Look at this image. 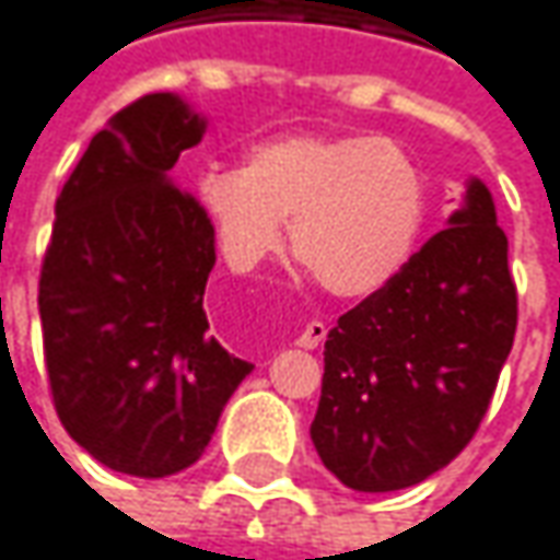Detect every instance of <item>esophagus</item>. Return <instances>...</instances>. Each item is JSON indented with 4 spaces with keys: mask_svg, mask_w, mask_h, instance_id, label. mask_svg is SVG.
I'll return each mask as SVG.
<instances>
[{
    "mask_svg": "<svg viewBox=\"0 0 560 560\" xmlns=\"http://www.w3.org/2000/svg\"><path fill=\"white\" fill-rule=\"evenodd\" d=\"M326 335H328V328L323 326V323H310V326L298 335V348H304V351H313V348H319L323 341H326Z\"/></svg>",
    "mask_w": 560,
    "mask_h": 560,
    "instance_id": "1",
    "label": "esophagus"
}]
</instances>
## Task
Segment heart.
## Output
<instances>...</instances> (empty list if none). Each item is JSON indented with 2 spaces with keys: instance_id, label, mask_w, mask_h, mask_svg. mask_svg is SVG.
<instances>
[{
  "instance_id": "obj_1",
  "label": "heart",
  "mask_w": 560,
  "mask_h": 560,
  "mask_svg": "<svg viewBox=\"0 0 560 560\" xmlns=\"http://www.w3.org/2000/svg\"><path fill=\"white\" fill-rule=\"evenodd\" d=\"M219 250L234 269L291 256L335 298H370L410 259L425 184L395 140L294 131L254 143L244 165H207L194 182Z\"/></svg>"
}]
</instances>
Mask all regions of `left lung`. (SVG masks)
<instances>
[{"instance_id":"obj_1","label":"left lung","mask_w":560,"mask_h":560,"mask_svg":"<svg viewBox=\"0 0 560 560\" xmlns=\"http://www.w3.org/2000/svg\"><path fill=\"white\" fill-rule=\"evenodd\" d=\"M517 291L489 187L326 338L310 439L353 492L417 486L467 448L514 345Z\"/></svg>"}]
</instances>
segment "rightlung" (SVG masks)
<instances>
[{
    "instance_id": "right-lung-1",
    "label": "right lung",
    "mask_w": 560,
    "mask_h": 560,
    "mask_svg": "<svg viewBox=\"0 0 560 560\" xmlns=\"http://www.w3.org/2000/svg\"><path fill=\"white\" fill-rule=\"evenodd\" d=\"M207 135L178 93H150L93 135L56 200L39 276L43 351L61 425L115 474L162 479L200 460L254 363L203 310L215 234L175 184Z\"/></svg>"
}]
</instances>
